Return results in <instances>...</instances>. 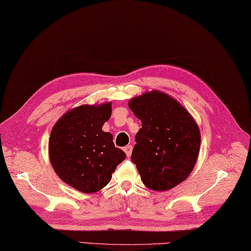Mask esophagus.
Masks as SVG:
<instances>
[{
  "label": "esophagus",
  "mask_w": 251,
  "mask_h": 251,
  "mask_svg": "<svg viewBox=\"0 0 251 251\" xmlns=\"http://www.w3.org/2000/svg\"><path fill=\"white\" fill-rule=\"evenodd\" d=\"M124 151L127 155V157H130L131 155V151H132V146L131 145H127L124 147Z\"/></svg>",
  "instance_id": "obj_1"
}]
</instances>
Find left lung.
I'll use <instances>...</instances> for the list:
<instances>
[{
  "label": "left lung",
  "instance_id": "obj_1",
  "mask_svg": "<svg viewBox=\"0 0 251 251\" xmlns=\"http://www.w3.org/2000/svg\"><path fill=\"white\" fill-rule=\"evenodd\" d=\"M142 127L136 134L131 161L143 183L153 191H168L191 174L201 149V132L185 108L160 91L129 101Z\"/></svg>",
  "mask_w": 251,
  "mask_h": 251
}]
</instances>
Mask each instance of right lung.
I'll list each match as a JSON object with an SVG mask.
<instances>
[{
  "mask_svg": "<svg viewBox=\"0 0 251 251\" xmlns=\"http://www.w3.org/2000/svg\"><path fill=\"white\" fill-rule=\"evenodd\" d=\"M111 102L83 105L68 111L50 131V163L62 181L83 193H95L109 183L126 158L114 146L110 132L101 130L111 117Z\"/></svg>",
  "mask_w": 251,
  "mask_h": 251,
  "instance_id": "right-lung-1",
  "label": "right lung"
}]
</instances>
